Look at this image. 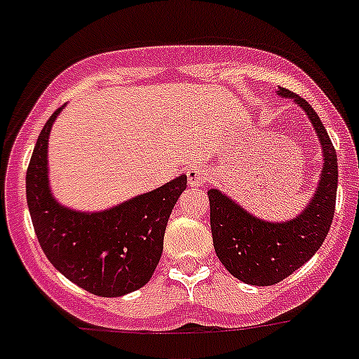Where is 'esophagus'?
Wrapping results in <instances>:
<instances>
[{
  "instance_id": "esophagus-1",
  "label": "esophagus",
  "mask_w": 359,
  "mask_h": 359,
  "mask_svg": "<svg viewBox=\"0 0 359 359\" xmlns=\"http://www.w3.org/2000/svg\"><path fill=\"white\" fill-rule=\"evenodd\" d=\"M208 180V170L203 167H190L187 170V182L190 187H203Z\"/></svg>"
}]
</instances>
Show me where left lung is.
Instances as JSON below:
<instances>
[{
  "label": "left lung",
  "mask_w": 359,
  "mask_h": 359,
  "mask_svg": "<svg viewBox=\"0 0 359 359\" xmlns=\"http://www.w3.org/2000/svg\"><path fill=\"white\" fill-rule=\"evenodd\" d=\"M280 97L294 98L312 121L324 153L317 192L299 217L282 224L264 222L218 190H210V224L213 247L222 264L250 285H273L302 268L323 245L333 222L339 185V163L317 112L305 98L280 88Z\"/></svg>",
  "instance_id": "obj_1"
}]
</instances>
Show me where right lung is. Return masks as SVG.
<instances>
[{"label":"right lung","mask_w":359,"mask_h":359,"mask_svg":"<svg viewBox=\"0 0 359 359\" xmlns=\"http://www.w3.org/2000/svg\"><path fill=\"white\" fill-rule=\"evenodd\" d=\"M61 109L40 132L26 172V199L40 247L57 271L91 294L114 298L137 291L158 264L167 220L187 189V176L102 213L60 206L47 180V139Z\"/></svg>","instance_id":"obj_1"}]
</instances>
